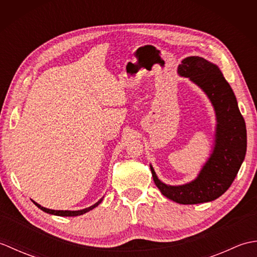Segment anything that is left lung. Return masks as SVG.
I'll return each mask as SVG.
<instances>
[{
	"mask_svg": "<svg viewBox=\"0 0 257 257\" xmlns=\"http://www.w3.org/2000/svg\"><path fill=\"white\" fill-rule=\"evenodd\" d=\"M178 73L198 85L214 107V147L198 177L189 183L168 185L158 179L151 165L150 169L158 189L168 199L180 204L204 203L221 196L235 179L246 154V125L236 97L216 65L190 56L179 65Z\"/></svg>",
	"mask_w": 257,
	"mask_h": 257,
	"instance_id": "1",
	"label": "left lung"
}]
</instances>
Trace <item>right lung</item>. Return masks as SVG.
Listing matches in <instances>:
<instances>
[{"label": "right lung", "mask_w": 257, "mask_h": 257, "mask_svg": "<svg viewBox=\"0 0 257 257\" xmlns=\"http://www.w3.org/2000/svg\"><path fill=\"white\" fill-rule=\"evenodd\" d=\"M102 199H103V196L102 198L98 201V202H96V203L94 204V205H91V206H89V207H86V209H83V210H78V211H62V210H51V209H46V207H44V206H42V205H40L38 203H36L35 201H33V203H34L38 209H41L42 211H44V212H46V213H48V214H53V215H58V216H77V215H81V214H84V213H87V212H89L90 210H92V209H95V207L97 206V205H99L100 203H101V201H102Z\"/></svg>", "instance_id": "1"}]
</instances>
